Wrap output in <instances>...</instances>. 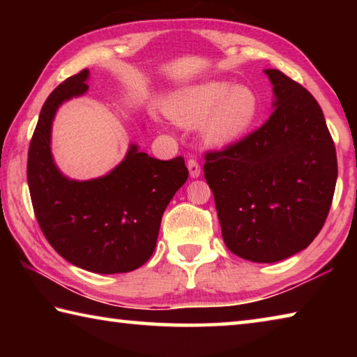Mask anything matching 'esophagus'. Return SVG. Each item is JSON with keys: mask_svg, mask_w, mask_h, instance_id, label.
<instances>
[{"mask_svg": "<svg viewBox=\"0 0 357 357\" xmlns=\"http://www.w3.org/2000/svg\"><path fill=\"white\" fill-rule=\"evenodd\" d=\"M187 168H189V173H190L192 178H198V176H200L202 167H200V164H198V162H197V159H193V157H190V159L187 160Z\"/></svg>", "mask_w": 357, "mask_h": 357, "instance_id": "34e87169", "label": "esophagus"}]
</instances>
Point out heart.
I'll return each mask as SVG.
<instances>
[{
	"mask_svg": "<svg viewBox=\"0 0 357 357\" xmlns=\"http://www.w3.org/2000/svg\"><path fill=\"white\" fill-rule=\"evenodd\" d=\"M167 113L184 126L202 123L204 140L213 146H227L241 140L257 123L259 99L249 86L211 80L173 94Z\"/></svg>",
	"mask_w": 357,
	"mask_h": 357,
	"instance_id": "heart-1",
	"label": "heart"
}]
</instances>
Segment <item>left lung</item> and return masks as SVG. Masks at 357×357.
I'll use <instances>...</instances> for the list:
<instances>
[{
	"label": "left lung",
	"instance_id": "1",
	"mask_svg": "<svg viewBox=\"0 0 357 357\" xmlns=\"http://www.w3.org/2000/svg\"><path fill=\"white\" fill-rule=\"evenodd\" d=\"M274 112L261 128L204 154L222 238L234 255L275 263L309 247L329 214L337 154L315 98L277 69H266Z\"/></svg>",
	"mask_w": 357,
	"mask_h": 357
}]
</instances>
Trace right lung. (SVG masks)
Instances as JSON below:
<instances>
[{"label": "right lung", "instance_id": "obj_1", "mask_svg": "<svg viewBox=\"0 0 357 357\" xmlns=\"http://www.w3.org/2000/svg\"><path fill=\"white\" fill-rule=\"evenodd\" d=\"M88 69L69 77L42 107L28 151L29 193L42 233L64 259L89 273H130L153 255L162 214L189 170L181 155L159 160L130 144L105 176L66 178L53 162L52 123L63 102L88 91Z\"/></svg>", "mask_w": 357, "mask_h": 357}]
</instances>
